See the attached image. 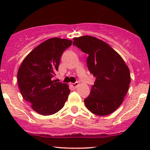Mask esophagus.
I'll list each match as a JSON object with an SVG mask.
<instances>
[{
  "label": "esophagus",
  "mask_w": 150,
  "mask_h": 150,
  "mask_svg": "<svg viewBox=\"0 0 150 150\" xmlns=\"http://www.w3.org/2000/svg\"><path fill=\"white\" fill-rule=\"evenodd\" d=\"M71 85L73 86V87H74V88H76L77 86L79 85V82H74V83H72Z\"/></svg>",
  "instance_id": "obj_1"
}]
</instances>
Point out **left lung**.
<instances>
[{"label":"left lung","mask_w":150,"mask_h":150,"mask_svg":"<svg viewBox=\"0 0 150 150\" xmlns=\"http://www.w3.org/2000/svg\"><path fill=\"white\" fill-rule=\"evenodd\" d=\"M87 53L88 70L96 80L86 107L98 116L115 111L123 102L130 82V74L123 58L108 44L91 36L73 38V46Z\"/></svg>","instance_id":"8db88e82"}]
</instances>
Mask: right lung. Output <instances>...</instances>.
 Listing matches in <instances>:
<instances>
[{
    "label": "right lung",
    "instance_id": "obj_1",
    "mask_svg": "<svg viewBox=\"0 0 150 150\" xmlns=\"http://www.w3.org/2000/svg\"><path fill=\"white\" fill-rule=\"evenodd\" d=\"M68 39L51 38L32 50L18 72V86L24 99L36 112L52 115L64 106L70 90L67 84L53 80L63 53L72 45Z\"/></svg>",
    "mask_w": 150,
    "mask_h": 150
}]
</instances>
